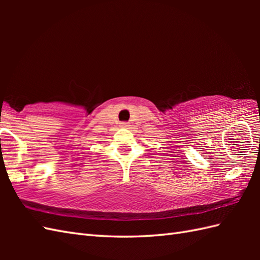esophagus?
Here are the masks:
<instances>
[{"label": "esophagus", "mask_w": 260, "mask_h": 260, "mask_svg": "<svg viewBox=\"0 0 260 260\" xmlns=\"http://www.w3.org/2000/svg\"><path fill=\"white\" fill-rule=\"evenodd\" d=\"M120 126L121 127H128V123H126V121H123V123H120Z\"/></svg>", "instance_id": "obj_1"}]
</instances>
